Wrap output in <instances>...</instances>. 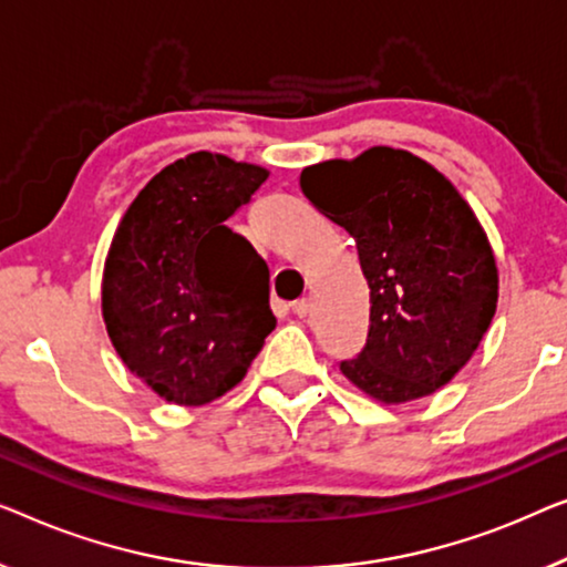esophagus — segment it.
I'll return each mask as SVG.
<instances>
[{
  "label": "esophagus",
  "mask_w": 567,
  "mask_h": 567,
  "mask_svg": "<svg viewBox=\"0 0 567 567\" xmlns=\"http://www.w3.org/2000/svg\"><path fill=\"white\" fill-rule=\"evenodd\" d=\"M308 310H310V300L308 298H300V300L292 302V313L298 316V318H306Z\"/></svg>",
  "instance_id": "esophagus-1"
}]
</instances>
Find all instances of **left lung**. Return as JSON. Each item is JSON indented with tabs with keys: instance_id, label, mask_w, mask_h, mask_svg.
<instances>
[{
	"instance_id": "left-lung-1",
	"label": "left lung",
	"mask_w": 567,
	"mask_h": 567,
	"mask_svg": "<svg viewBox=\"0 0 567 567\" xmlns=\"http://www.w3.org/2000/svg\"><path fill=\"white\" fill-rule=\"evenodd\" d=\"M300 189L354 238L370 285L367 344L341 372L382 403L432 395L496 313V257L473 207L432 164L390 146L306 166Z\"/></svg>"
}]
</instances>
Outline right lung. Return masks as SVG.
Instances as JSON below:
<instances>
[{"label": "right lung", "mask_w": 567, "mask_h": 567, "mask_svg": "<svg viewBox=\"0 0 567 567\" xmlns=\"http://www.w3.org/2000/svg\"><path fill=\"white\" fill-rule=\"evenodd\" d=\"M267 177L265 166L197 151L164 166L115 230L102 318L127 370L164 401L228 393L277 326L267 261L226 226Z\"/></svg>", "instance_id": "1"}]
</instances>
